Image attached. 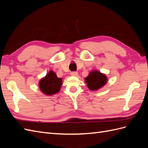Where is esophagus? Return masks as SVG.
Instances as JSON below:
<instances>
[{
  "mask_svg": "<svg viewBox=\"0 0 148 148\" xmlns=\"http://www.w3.org/2000/svg\"><path fill=\"white\" fill-rule=\"evenodd\" d=\"M70 75L71 76H75V77H77V76L78 75V73L77 71H72V72H71Z\"/></svg>",
  "mask_w": 148,
  "mask_h": 148,
  "instance_id": "1",
  "label": "esophagus"
}]
</instances>
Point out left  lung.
Masks as SVG:
<instances>
[{"label":"left lung","mask_w":148,"mask_h":148,"mask_svg":"<svg viewBox=\"0 0 148 148\" xmlns=\"http://www.w3.org/2000/svg\"><path fill=\"white\" fill-rule=\"evenodd\" d=\"M107 79L106 74L98 70H92L87 77L84 78V82L87 87L91 91H97L102 88L107 83Z\"/></svg>","instance_id":"1"}]
</instances>
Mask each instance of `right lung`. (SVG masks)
<instances>
[{"label":"right lung","mask_w":148,"mask_h":148,"mask_svg":"<svg viewBox=\"0 0 148 148\" xmlns=\"http://www.w3.org/2000/svg\"><path fill=\"white\" fill-rule=\"evenodd\" d=\"M62 85V79L58 78L56 73L52 70L42 78L39 82V87L44 95L51 96L60 91Z\"/></svg>","instance_id":"obj_1"}]
</instances>
